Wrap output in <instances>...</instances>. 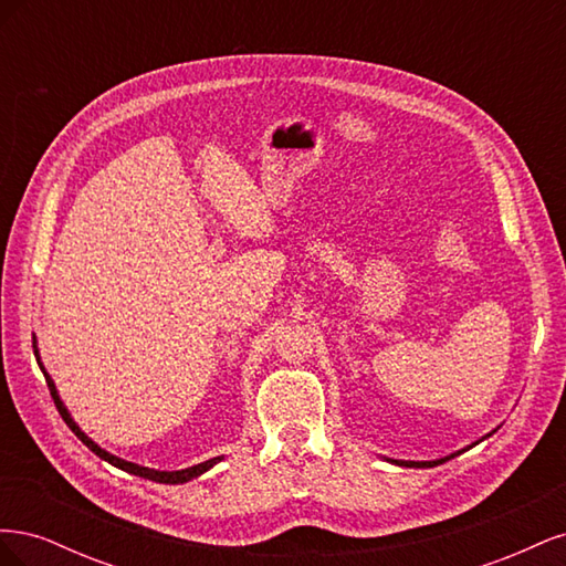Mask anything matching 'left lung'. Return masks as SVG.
Returning <instances> with one entry per match:
<instances>
[{"instance_id": "1", "label": "left lung", "mask_w": 566, "mask_h": 566, "mask_svg": "<svg viewBox=\"0 0 566 566\" xmlns=\"http://www.w3.org/2000/svg\"><path fill=\"white\" fill-rule=\"evenodd\" d=\"M458 455V453H455ZM453 455H449V458H441V460H432V462H413V460H391V462H397V465H406V468H434V465H441V462H447V460H451Z\"/></svg>"}]
</instances>
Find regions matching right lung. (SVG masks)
Wrapping results in <instances>:
<instances>
[{"label":"right lung","instance_id":"right-lung-1","mask_svg":"<svg viewBox=\"0 0 566 566\" xmlns=\"http://www.w3.org/2000/svg\"><path fill=\"white\" fill-rule=\"evenodd\" d=\"M32 349H35V345H32ZM35 356H38V352H35ZM38 361H40V356H38ZM44 370V368H42ZM44 378H46V385H49V391H51V399H54V403H56V408H59V413H61V418L65 420V424L71 427V430L75 432V437L84 443V447H87L90 451H94L98 458H104V460H108L111 465H115V468H119V470H125V472H132V474H136V476H146V479H153V482H163V484H181V482H188V479H193V476H198V474H202V472H208L214 462H219L221 458H212V460H208V462H200V465H193V468H186V470H179V472H160V470H148V468H142V465H134V462H127V460H123V458H115V455H111L108 451H104V449H98L96 443L84 434V432H80V427L71 420V416H67V410L63 408V403H61V399H59V394H56V387H54V382H51V378L49 375L44 373Z\"/></svg>","mask_w":566,"mask_h":566}]
</instances>
